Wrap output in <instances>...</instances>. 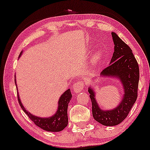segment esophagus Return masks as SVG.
<instances>
[{"label": "esophagus", "instance_id": "esophagus-1", "mask_svg": "<svg viewBox=\"0 0 150 150\" xmlns=\"http://www.w3.org/2000/svg\"><path fill=\"white\" fill-rule=\"evenodd\" d=\"M83 82L78 81L73 85V90L75 93H78L83 90Z\"/></svg>", "mask_w": 150, "mask_h": 150}]
</instances>
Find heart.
<instances>
[{
  "instance_id": "obj_1",
  "label": "heart",
  "mask_w": 150,
  "mask_h": 150,
  "mask_svg": "<svg viewBox=\"0 0 150 150\" xmlns=\"http://www.w3.org/2000/svg\"><path fill=\"white\" fill-rule=\"evenodd\" d=\"M101 57H102V53L98 51V52H96L93 55L92 59H91V62H92L93 63H96V62H97L100 61V59H101Z\"/></svg>"
}]
</instances>
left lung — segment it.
I'll use <instances>...</instances> for the list:
<instances>
[{
  "label": "left lung",
  "mask_w": 150,
  "mask_h": 150,
  "mask_svg": "<svg viewBox=\"0 0 150 150\" xmlns=\"http://www.w3.org/2000/svg\"><path fill=\"white\" fill-rule=\"evenodd\" d=\"M115 44V52L110 64L101 72L102 76L116 77L120 80L125 89L124 97L117 108L102 110L95 99V93L89 88L94 119L104 126H115L123 121L129 115L137 98L139 69L132 50L115 33H112Z\"/></svg>",
  "instance_id": "1"
}]
</instances>
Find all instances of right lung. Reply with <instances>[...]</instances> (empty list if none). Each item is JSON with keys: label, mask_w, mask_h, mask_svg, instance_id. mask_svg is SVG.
Wrapping results in <instances>:
<instances>
[{"label": "right lung", "mask_w": 150, "mask_h": 150, "mask_svg": "<svg viewBox=\"0 0 150 150\" xmlns=\"http://www.w3.org/2000/svg\"><path fill=\"white\" fill-rule=\"evenodd\" d=\"M15 84L16 81L15 79ZM17 86V85H16ZM18 101L21 108L25 112L28 117L30 120L38 127L44 130L50 132H59L63 130L68 125V116L67 108L68 104L72 98L70 89H69L62 94L59 100V108L57 112L52 117L48 118H40L32 115L23 106L21 101H20L19 93L17 92Z\"/></svg>", "instance_id": "obj_1"}]
</instances>
